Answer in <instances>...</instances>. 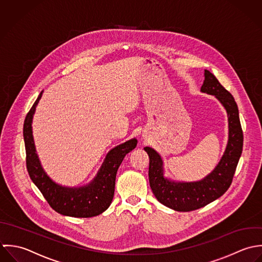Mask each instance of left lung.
I'll return each mask as SVG.
<instances>
[{
    "label": "left lung",
    "instance_id": "obj_1",
    "mask_svg": "<svg viewBox=\"0 0 262 262\" xmlns=\"http://www.w3.org/2000/svg\"><path fill=\"white\" fill-rule=\"evenodd\" d=\"M204 75L202 92L214 95L220 100L227 110L229 121L228 145L214 170L199 182H171L163 177V162L157 152L145 148L150 158L149 181L154 195L162 205L178 211L201 209L222 196L233 181L243 150V130L234 97L209 71L205 70Z\"/></svg>",
    "mask_w": 262,
    "mask_h": 262
}]
</instances>
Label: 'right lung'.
Wrapping results in <instances>:
<instances>
[{
	"mask_svg": "<svg viewBox=\"0 0 262 262\" xmlns=\"http://www.w3.org/2000/svg\"><path fill=\"white\" fill-rule=\"evenodd\" d=\"M41 95L42 92H40L36 101L27 113L23 125L26 167L29 176L52 209L58 213L75 217L98 215L110 206L114 195L117 169L125 155L136 148L138 141L133 139L112 149L105 158L96 178L89 185L80 188L59 186L50 179L41 168L32 137V117Z\"/></svg>",
	"mask_w": 262,
	"mask_h": 262,
	"instance_id": "add662e5",
	"label": "right lung"
}]
</instances>
